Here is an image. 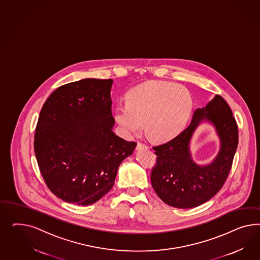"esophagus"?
Segmentation results:
<instances>
[{"instance_id": "obj_1", "label": "esophagus", "mask_w": 260, "mask_h": 260, "mask_svg": "<svg viewBox=\"0 0 260 260\" xmlns=\"http://www.w3.org/2000/svg\"><path fill=\"white\" fill-rule=\"evenodd\" d=\"M136 148H137V150H142V149H146V150H147V149H149L150 147H149L148 145L144 144V143H141V142H139V143L137 144V147H136Z\"/></svg>"}]
</instances>
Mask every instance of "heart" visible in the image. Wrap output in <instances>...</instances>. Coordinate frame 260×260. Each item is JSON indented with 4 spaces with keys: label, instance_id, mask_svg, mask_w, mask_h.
Masks as SVG:
<instances>
[{
    "label": "heart",
    "instance_id": "obj_1",
    "mask_svg": "<svg viewBox=\"0 0 260 260\" xmlns=\"http://www.w3.org/2000/svg\"><path fill=\"white\" fill-rule=\"evenodd\" d=\"M192 106L193 99L187 87L168 81H152L133 88L126 103L115 108L114 119L126 137L139 134L145 122L150 137L167 141L183 129Z\"/></svg>",
    "mask_w": 260,
    "mask_h": 260
}]
</instances>
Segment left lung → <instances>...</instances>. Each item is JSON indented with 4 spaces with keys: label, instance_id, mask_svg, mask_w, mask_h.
I'll list each match as a JSON object with an SVG mask.
<instances>
[{
    "label": "left lung",
    "instance_id": "left-lung-1",
    "mask_svg": "<svg viewBox=\"0 0 260 260\" xmlns=\"http://www.w3.org/2000/svg\"><path fill=\"white\" fill-rule=\"evenodd\" d=\"M211 120L221 137V149L210 166L200 167L190 158L188 142L197 125ZM238 145V128L227 102L215 95L206 108L197 109L189 126L167 143L154 146L156 164L151 170V185L166 204L190 209L214 197L228 177Z\"/></svg>",
    "mask_w": 260,
    "mask_h": 260
}]
</instances>
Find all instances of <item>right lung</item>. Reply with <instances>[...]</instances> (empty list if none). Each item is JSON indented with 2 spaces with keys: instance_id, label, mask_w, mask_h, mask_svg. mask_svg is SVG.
<instances>
[{
  "instance_id": "add662e5",
  "label": "right lung",
  "mask_w": 260,
  "mask_h": 260,
  "mask_svg": "<svg viewBox=\"0 0 260 260\" xmlns=\"http://www.w3.org/2000/svg\"><path fill=\"white\" fill-rule=\"evenodd\" d=\"M111 79H84L58 87L44 104L34 135L40 172L56 197L93 204L112 188L136 143L114 134Z\"/></svg>"
}]
</instances>
